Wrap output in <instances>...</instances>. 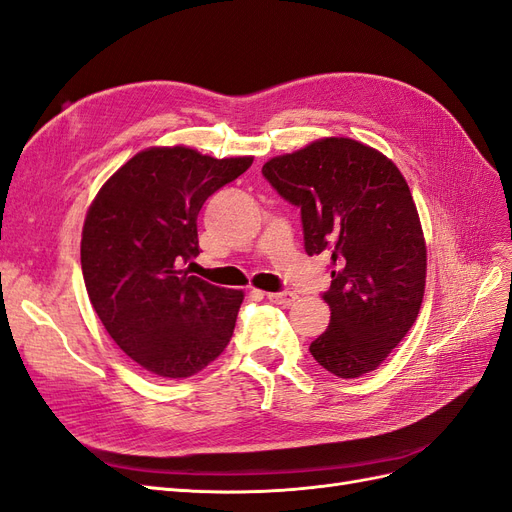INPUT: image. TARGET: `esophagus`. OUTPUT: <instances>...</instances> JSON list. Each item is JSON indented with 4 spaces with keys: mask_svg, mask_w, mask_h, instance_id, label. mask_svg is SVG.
Here are the masks:
<instances>
[{
    "mask_svg": "<svg viewBox=\"0 0 512 512\" xmlns=\"http://www.w3.org/2000/svg\"><path fill=\"white\" fill-rule=\"evenodd\" d=\"M268 296V300L270 302H274V304H283V306H291L296 302V294L294 291H270V294H266Z\"/></svg>",
    "mask_w": 512,
    "mask_h": 512,
    "instance_id": "34e87169",
    "label": "esophagus"
}]
</instances>
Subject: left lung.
Returning a JSON list of instances; mask_svg holds the SVG:
<instances>
[{"label": "left lung", "instance_id": "8db88e82", "mask_svg": "<svg viewBox=\"0 0 512 512\" xmlns=\"http://www.w3.org/2000/svg\"><path fill=\"white\" fill-rule=\"evenodd\" d=\"M264 178L300 208L304 251L332 261L330 326L309 352L332 375L375 371L418 317L427 246L397 165L369 145L326 137L270 158Z\"/></svg>", "mask_w": 512, "mask_h": 512}]
</instances>
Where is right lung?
I'll list each match as a JSON object with an SVG mask.
<instances>
[{
    "label": "right lung",
    "instance_id": "right-lung-1",
    "mask_svg": "<svg viewBox=\"0 0 512 512\" xmlns=\"http://www.w3.org/2000/svg\"><path fill=\"white\" fill-rule=\"evenodd\" d=\"M253 165L186 145L148 148L102 184L87 210L81 268L109 337L158 377H191L227 347L244 294L182 270L199 255L206 199Z\"/></svg>",
    "mask_w": 512,
    "mask_h": 512
}]
</instances>
